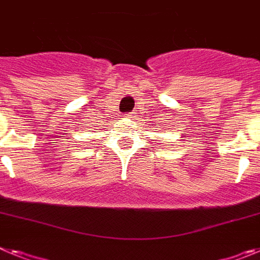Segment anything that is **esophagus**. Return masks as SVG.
Here are the masks:
<instances>
[{
    "label": "esophagus",
    "instance_id": "obj_1",
    "mask_svg": "<svg viewBox=\"0 0 260 260\" xmlns=\"http://www.w3.org/2000/svg\"><path fill=\"white\" fill-rule=\"evenodd\" d=\"M126 117H127V118H134L135 114L134 113H127V114H126Z\"/></svg>",
    "mask_w": 260,
    "mask_h": 260
}]
</instances>
